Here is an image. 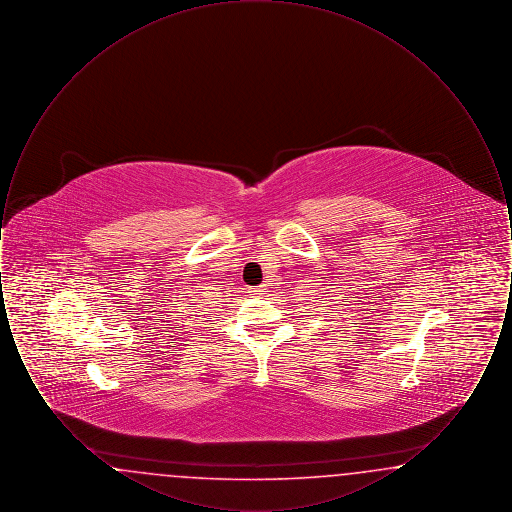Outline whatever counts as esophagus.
I'll return each mask as SVG.
<instances>
[{
  "label": "esophagus",
  "mask_w": 512,
  "mask_h": 512,
  "mask_svg": "<svg viewBox=\"0 0 512 512\" xmlns=\"http://www.w3.org/2000/svg\"><path fill=\"white\" fill-rule=\"evenodd\" d=\"M265 293H267L265 286H257V288H251V290H249V295H253V297H263Z\"/></svg>",
  "instance_id": "1"
}]
</instances>
